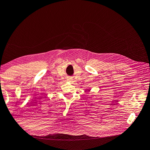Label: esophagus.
<instances>
[{"label":"esophagus","instance_id":"obj_1","mask_svg":"<svg viewBox=\"0 0 150 150\" xmlns=\"http://www.w3.org/2000/svg\"><path fill=\"white\" fill-rule=\"evenodd\" d=\"M71 80H72V79H69V81H71Z\"/></svg>","mask_w":150,"mask_h":150}]
</instances>
